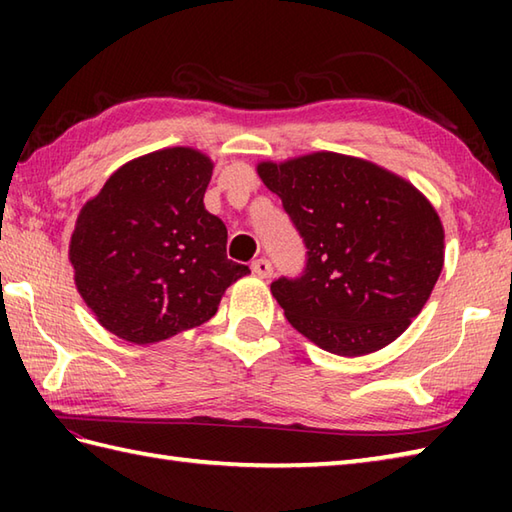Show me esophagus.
Masks as SVG:
<instances>
[{
    "label": "esophagus",
    "instance_id": "34e87169",
    "mask_svg": "<svg viewBox=\"0 0 512 512\" xmlns=\"http://www.w3.org/2000/svg\"><path fill=\"white\" fill-rule=\"evenodd\" d=\"M250 268H253V273L257 275V277H262V279H268L270 275H273V264H270L268 262V259H255V262H253V266H250Z\"/></svg>",
    "mask_w": 512,
    "mask_h": 512
}]
</instances>
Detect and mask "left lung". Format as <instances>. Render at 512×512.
<instances>
[{"label": "left lung", "instance_id": "1", "mask_svg": "<svg viewBox=\"0 0 512 512\" xmlns=\"http://www.w3.org/2000/svg\"><path fill=\"white\" fill-rule=\"evenodd\" d=\"M257 173L308 248L303 275L270 286L292 328L339 356L396 341L444 266L433 204L389 169L334 151L264 160Z\"/></svg>", "mask_w": 512, "mask_h": 512}]
</instances>
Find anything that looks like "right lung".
<instances>
[{
	"label": "right lung",
	"instance_id": "1",
	"mask_svg": "<svg viewBox=\"0 0 512 512\" xmlns=\"http://www.w3.org/2000/svg\"><path fill=\"white\" fill-rule=\"evenodd\" d=\"M213 160L167 147L125 162L83 204L70 237L74 284L118 339L147 345L198 328L250 275L226 257V226L204 209Z\"/></svg>",
	"mask_w": 512,
	"mask_h": 512
}]
</instances>
